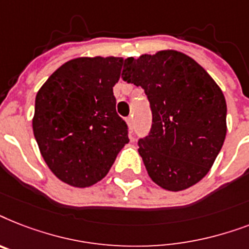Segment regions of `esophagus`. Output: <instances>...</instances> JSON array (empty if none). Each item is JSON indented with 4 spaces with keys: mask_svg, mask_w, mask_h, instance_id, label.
Wrapping results in <instances>:
<instances>
[{
    "mask_svg": "<svg viewBox=\"0 0 249 249\" xmlns=\"http://www.w3.org/2000/svg\"><path fill=\"white\" fill-rule=\"evenodd\" d=\"M126 121H127V124H128V127H130V130L134 131V117L131 115V117H128Z\"/></svg>",
    "mask_w": 249,
    "mask_h": 249,
    "instance_id": "1",
    "label": "esophagus"
}]
</instances>
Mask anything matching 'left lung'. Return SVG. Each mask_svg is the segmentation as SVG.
<instances>
[{
  "label": "left lung",
  "mask_w": 249,
  "mask_h": 249,
  "mask_svg": "<svg viewBox=\"0 0 249 249\" xmlns=\"http://www.w3.org/2000/svg\"><path fill=\"white\" fill-rule=\"evenodd\" d=\"M123 81L144 89L152 128L139 140V154L160 188L180 192L208 174L226 136V101L192 57L175 50L127 57Z\"/></svg>",
  "instance_id": "left-lung-1"
}]
</instances>
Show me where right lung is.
Masks as SVG:
<instances>
[{
    "mask_svg": "<svg viewBox=\"0 0 249 249\" xmlns=\"http://www.w3.org/2000/svg\"><path fill=\"white\" fill-rule=\"evenodd\" d=\"M122 57H77L50 75L36 96L33 134L61 181L86 188L105 178L130 141L115 110L113 87Z\"/></svg>",
    "mask_w": 249,
    "mask_h": 249,
    "instance_id": "obj_1",
    "label": "right lung"
}]
</instances>
